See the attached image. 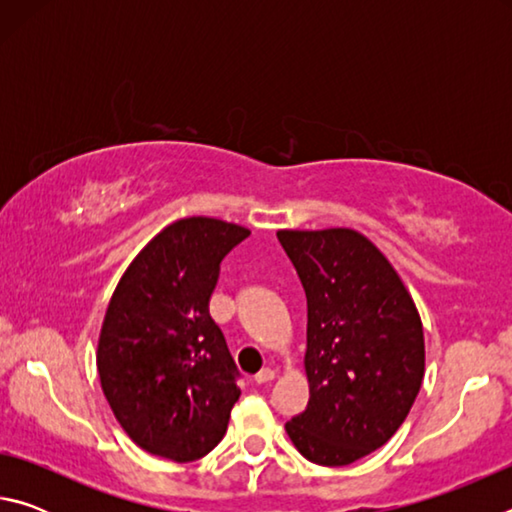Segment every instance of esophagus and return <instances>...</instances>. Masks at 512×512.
I'll list each match as a JSON object with an SVG mask.
<instances>
[{"instance_id":"esophagus-1","label":"esophagus","mask_w":512,"mask_h":512,"mask_svg":"<svg viewBox=\"0 0 512 512\" xmlns=\"http://www.w3.org/2000/svg\"><path fill=\"white\" fill-rule=\"evenodd\" d=\"M275 379V370H271V368H264V370H259L257 375H255V384H271V381Z\"/></svg>"}]
</instances>
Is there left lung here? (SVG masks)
Instances as JSON below:
<instances>
[{
    "mask_svg": "<svg viewBox=\"0 0 512 512\" xmlns=\"http://www.w3.org/2000/svg\"><path fill=\"white\" fill-rule=\"evenodd\" d=\"M277 239L307 296L309 404L284 429L307 461L350 465L393 438L420 393L418 307L357 230H277Z\"/></svg>",
    "mask_w": 512,
    "mask_h": 512,
    "instance_id": "left-lung-1",
    "label": "left lung"
}]
</instances>
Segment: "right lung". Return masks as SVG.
<instances>
[{"label": "right lung", "mask_w": 512, "mask_h": 512, "mask_svg": "<svg viewBox=\"0 0 512 512\" xmlns=\"http://www.w3.org/2000/svg\"><path fill=\"white\" fill-rule=\"evenodd\" d=\"M250 230L189 216L160 230L121 275L99 332L103 395L137 447L189 463L221 443L241 391L207 314L221 259Z\"/></svg>", "instance_id": "right-lung-1"}]
</instances>
